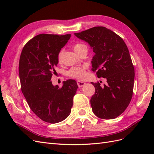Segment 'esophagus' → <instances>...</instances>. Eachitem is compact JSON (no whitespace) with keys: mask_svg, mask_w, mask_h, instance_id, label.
<instances>
[{"mask_svg":"<svg viewBox=\"0 0 154 154\" xmlns=\"http://www.w3.org/2000/svg\"><path fill=\"white\" fill-rule=\"evenodd\" d=\"M77 85L79 87H83L85 85V83L83 82V81H77Z\"/></svg>","mask_w":154,"mask_h":154,"instance_id":"1","label":"esophagus"}]
</instances>
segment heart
Masks as SVG:
<instances>
[{
	"instance_id": "1",
	"label": "heart",
	"mask_w": 154,
	"mask_h": 154,
	"mask_svg": "<svg viewBox=\"0 0 154 154\" xmlns=\"http://www.w3.org/2000/svg\"><path fill=\"white\" fill-rule=\"evenodd\" d=\"M84 48H87V46L83 44H76L73 45V50L77 54L78 52L83 50ZM61 51H60L57 55V60L59 62L61 60ZM67 75L71 78L77 79H83L86 76L85 68L83 67H73L67 72Z\"/></svg>"
}]
</instances>
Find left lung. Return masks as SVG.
<instances>
[{"mask_svg": "<svg viewBox=\"0 0 154 154\" xmlns=\"http://www.w3.org/2000/svg\"><path fill=\"white\" fill-rule=\"evenodd\" d=\"M74 34L93 48L92 70L99 78L106 79L103 87L99 82H91L95 88L91 99L93 112L100 119H115L126 110L132 97L135 73L128 49L122 38L103 26Z\"/></svg>", "mask_w": 154, "mask_h": 154, "instance_id": "obj_1", "label": "left lung"}]
</instances>
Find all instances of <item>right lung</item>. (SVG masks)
I'll use <instances>...</instances> for the list:
<instances>
[{"instance_id": "obj_1", "label": "right lung", "mask_w": 154, "mask_h": 154, "mask_svg": "<svg viewBox=\"0 0 154 154\" xmlns=\"http://www.w3.org/2000/svg\"><path fill=\"white\" fill-rule=\"evenodd\" d=\"M71 34H39L27 42L19 61L21 90L30 109L41 120L55 124L71 113L78 88L73 79L63 86L53 85L51 79L57 65V55Z\"/></svg>"}]
</instances>
